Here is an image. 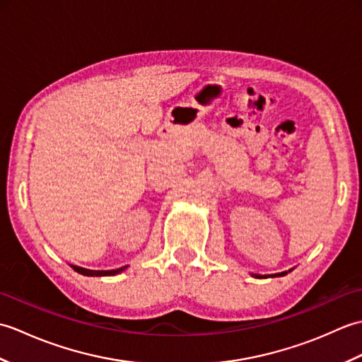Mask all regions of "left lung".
I'll return each instance as SVG.
<instances>
[{
	"label": "left lung",
	"instance_id": "obj_1",
	"mask_svg": "<svg viewBox=\"0 0 362 362\" xmlns=\"http://www.w3.org/2000/svg\"><path fill=\"white\" fill-rule=\"evenodd\" d=\"M291 272V271H289ZM288 272L284 271V272H280V274H272V275H258V274H252L253 276H257V279H266V276H283V275H286Z\"/></svg>",
	"mask_w": 362,
	"mask_h": 362
}]
</instances>
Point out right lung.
<instances>
[{"label": "right lung", "mask_w": 362, "mask_h": 362, "mask_svg": "<svg viewBox=\"0 0 362 362\" xmlns=\"http://www.w3.org/2000/svg\"><path fill=\"white\" fill-rule=\"evenodd\" d=\"M71 267L78 274L87 275V276H107V275H117V274L122 272L127 266H122L119 269H112V271H91V269H83V267H79V266H71Z\"/></svg>", "instance_id": "obj_1"}]
</instances>
